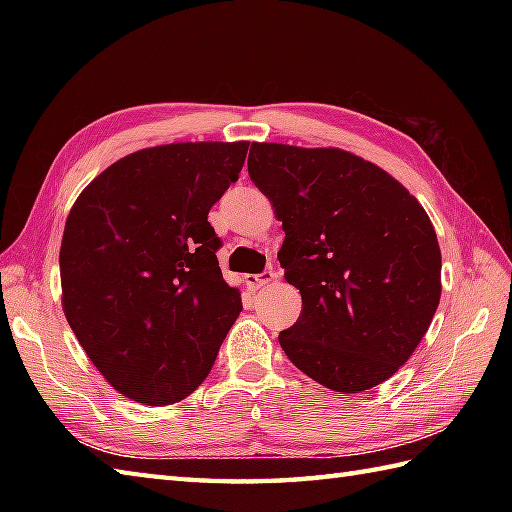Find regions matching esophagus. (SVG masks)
<instances>
[{
	"label": "esophagus",
	"mask_w": 512,
	"mask_h": 512,
	"mask_svg": "<svg viewBox=\"0 0 512 512\" xmlns=\"http://www.w3.org/2000/svg\"><path fill=\"white\" fill-rule=\"evenodd\" d=\"M275 277H277L275 270L268 268V270H264V273H259V275H246V286H248L250 290H259V288L268 286L270 281H273Z\"/></svg>",
	"instance_id": "esophagus-1"
}]
</instances>
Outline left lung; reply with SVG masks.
<instances>
[{"label":"left lung","instance_id":"left-lung-1","mask_svg":"<svg viewBox=\"0 0 512 512\" xmlns=\"http://www.w3.org/2000/svg\"><path fill=\"white\" fill-rule=\"evenodd\" d=\"M250 154L248 176L286 231L277 259L303 303L279 332L281 350L332 391L380 385L438 310L442 257L429 215L350 151L253 143Z\"/></svg>","mask_w":512,"mask_h":512}]
</instances>
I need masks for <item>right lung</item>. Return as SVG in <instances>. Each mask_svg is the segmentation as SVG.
Masks as SVG:
<instances>
[{"label":"right lung","mask_w":512,"mask_h":512,"mask_svg":"<svg viewBox=\"0 0 512 512\" xmlns=\"http://www.w3.org/2000/svg\"><path fill=\"white\" fill-rule=\"evenodd\" d=\"M248 143H176L107 167L74 202L61 242L63 312L123 396L171 405L202 385L242 312L222 277L211 206Z\"/></svg>","instance_id":"right-lung-1"}]
</instances>
